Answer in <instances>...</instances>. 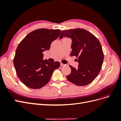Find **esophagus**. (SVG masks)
<instances>
[{
	"instance_id": "esophagus-1",
	"label": "esophagus",
	"mask_w": 121,
	"mask_h": 121,
	"mask_svg": "<svg viewBox=\"0 0 121 121\" xmlns=\"http://www.w3.org/2000/svg\"><path fill=\"white\" fill-rule=\"evenodd\" d=\"M64 65H65V64H63V63H60V66H61V67L64 66Z\"/></svg>"
}]
</instances>
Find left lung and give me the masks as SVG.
Listing matches in <instances>:
<instances>
[{
  "label": "left lung",
  "mask_w": 121,
  "mask_h": 121,
  "mask_svg": "<svg viewBox=\"0 0 121 121\" xmlns=\"http://www.w3.org/2000/svg\"><path fill=\"white\" fill-rule=\"evenodd\" d=\"M65 36L72 39L71 56L77 57L79 63L78 69L69 65L71 73L67 78L77 86H86L96 78L101 70L104 58L101 44L95 36L84 29L62 31L60 38Z\"/></svg>",
  "instance_id": "obj_1"
}]
</instances>
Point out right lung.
I'll use <instances>...</instances> for the list:
<instances>
[{"instance_id": "1", "label": "right lung", "mask_w": 121, "mask_h": 121, "mask_svg": "<svg viewBox=\"0 0 121 121\" xmlns=\"http://www.w3.org/2000/svg\"><path fill=\"white\" fill-rule=\"evenodd\" d=\"M59 29H39L29 33L18 45L13 58L17 76L25 85L40 89L49 82L60 63L43 60L42 52L50 48L51 43L59 37Z\"/></svg>"}]
</instances>
